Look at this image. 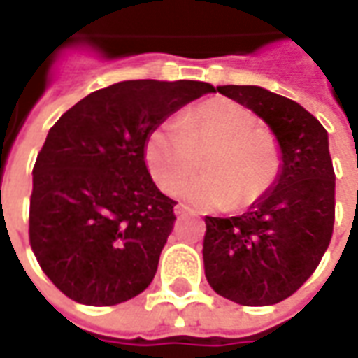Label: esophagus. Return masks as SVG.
<instances>
[{"instance_id":"esophagus-1","label":"esophagus","mask_w":358,"mask_h":358,"mask_svg":"<svg viewBox=\"0 0 358 358\" xmlns=\"http://www.w3.org/2000/svg\"><path fill=\"white\" fill-rule=\"evenodd\" d=\"M189 213H192V209L186 207V205H182V203H178V205L174 207V215H176V217H184V215H189Z\"/></svg>"}]
</instances>
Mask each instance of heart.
Instances as JSON below:
<instances>
[{
	"label": "heart",
	"mask_w": 358,
	"mask_h": 358,
	"mask_svg": "<svg viewBox=\"0 0 358 358\" xmlns=\"http://www.w3.org/2000/svg\"><path fill=\"white\" fill-rule=\"evenodd\" d=\"M255 115L241 103L213 97L178 120L155 126L143 143V159L151 178L164 194H176L197 169L182 195L201 209H243L257 203L276 182L282 149L276 136L255 126Z\"/></svg>",
	"instance_id": "1"
}]
</instances>
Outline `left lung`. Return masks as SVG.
Wrapping results in <instances>:
<instances>
[{"instance_id":"1","label":"left lung","mask_w":358,"mask_h":358,"mask_svg":"<svg viewBox=\"0 0 358 358\" xmlns=\"http://www.w3.org/2000/svg\"><path fill=\"white\" fill-rule=\"evenodd\" d=\"M217 90L268 124L282 149V169L243 215L205 217V276L234 303L276 305L307 282L330 245L336 174L328 132L299 103L261 86Z\"/></svg>"}]
</instances>
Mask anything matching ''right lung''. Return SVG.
<instances>
[{
    "label": "right lung",
    "instance_id": "obj_1",
    "mask_svg": "<svg viewBox=\"0 0 358 358\" xmlns=\"http://www.w3.org/2000/svg\"><path fill=\"white\" fill-rule=\"evenodd\" d=\"M215 88L197 80H126L86 95L48 132L32 171L30 245L76 303L110 307L155 276L176 201L143 159L148 134Z\"/></svg>",
    "mask_w": 358,
    "mask_h": 358
}]
</instances>
